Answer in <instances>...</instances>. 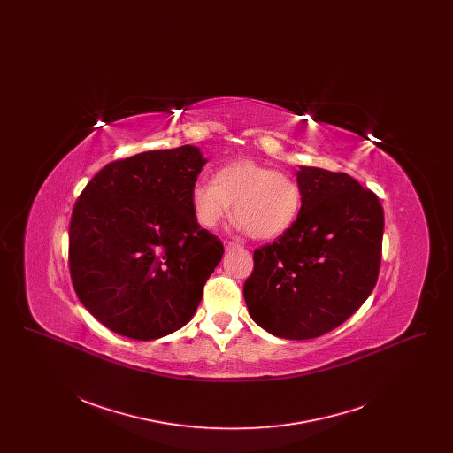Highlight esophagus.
<instances>
[{
  "mask_svg": "<svg viewBox=\"0 0 453 453\" xmlns=\"http://www.w3.org/2000/svg\"><path fill=\"white\" fill-rule=\"evenodd\" d=\"M224 248H226V251H233V250L239 248V244L233 242V241H226V242H224Z\"/></svg>",
  "mask_w": 453,
  "mask_h": 453,
  "instance_id": "obj_1",
  "label": "esophagus"
}]
</instances>
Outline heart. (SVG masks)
I'll list each match as a JSON object with an SVG mask.
<instances>
[{"mask_svg": "<svg viewBox=\"0 0 453 453\" xmlns=\"http://www.w3.org/2000/svg\"><path fill=\"white\" fill-rule=\"evenodd\" d=\"M190 203L196 222L207 229L234 212L236 229L258 239H273L296 224L302 190L290 174L241 159L219 168L212 181H196Z\"/></svg>", "mask_w": 453, "mask_h": 453, "instance_id": "heart-1", "label": "heart"}]
</instances>
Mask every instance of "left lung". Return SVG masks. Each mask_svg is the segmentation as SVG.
<instances>
[{
	"instance_id": "left-lung-1",
	"label": "left lung",
	"mask_w": 453,
	"mask_h": 453,
	"mask_svg": "<svg viewBox=\"0 0 453 453\" xmlns=\"http://www.w3.org/2000/svg\"><path fill=\"white\" fill-rule=\"evenodd\" d=\"M296 224L255 250L244 281L250 316L285 340H311L345 323L373 290L384 236L377 195L346 173L299 166Z\"/></svg>"
}]
</instances>
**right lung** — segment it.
<instances>
[{"mask_svg": "<svg viewBox=\"0 0 453 453\" xmlns=\"http://www.w3.org/2000/svg\"><path fill=\"white\" fill-rule=\"evenodd\" d=\"M207 159L196 146L146 151L95 174L69 224V272L88 311L117 334L151 342L194 318L224 255L190 192Z\"/></svg>", "mask_w": 453, "mask_h": 453, "instance_id": "obj_1", "label": "right lung"}]
</instances>
